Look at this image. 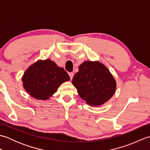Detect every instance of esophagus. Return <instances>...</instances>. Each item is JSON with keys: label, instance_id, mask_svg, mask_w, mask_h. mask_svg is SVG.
Segmentation results:
<instances>
[{"label": "esophagus", "instance_id": "obj_1", "mask_svg": "<svg viewBox=\"0 0 150 150\" xmlns=\"http://www.w3.org/2000/svg\"><path fill=\"white\" fill-rule=\"evenodd\" d=\"M69 75L70 79H72L73 77V75H74V73H73V72H70V73H69Z\"/></svg>", "mask_w": 150, "mask_h": 150}]
</instances>
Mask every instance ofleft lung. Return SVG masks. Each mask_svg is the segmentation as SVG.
<instances>
[{"label":"left lung","mask_w":150,"mask_h":150,"mask_svg":"<svg viewBox=\"0 0 150 150\" xmlns=\"http://www.w3.org/2000/svg\"><path fill=\"white\" fill-rule=\"evenodd\" d=\"M72 84L82 99L95 107L109 100L117 89L115 79L107 67L100 62L91 60L79 66Z\"/></svg>","instance_id":"obj_1"}]
</instances>
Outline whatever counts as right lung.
<instances>
[{
  "instance_id": "obj_1",
  "label": "right lung",
  "mask_w": 150,
  "mask_h": 150,
  "mask_svg": "<svg viewBox=\"0 0 150 150\" xmlns=\"http://www.w3.org/2000/svg\"><path fill=\"white\" fill-rule=\"evenodd\" d=\"M70 80L62 67L51 59L38 60L28 67L22 75V86L30 96L47 100L62 83Z\"/></svg>"
}]
</instances>
